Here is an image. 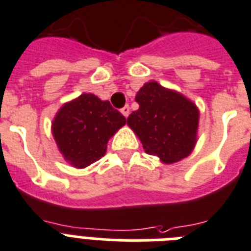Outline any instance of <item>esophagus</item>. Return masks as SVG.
<instances>
[{
	"label": "esophagus",
	"instance_id": "34e87169",
	"mask_svg": "<svg viewBox=\"0 0 251 251\" xmlns=\"http://www.w3.org/2000/svg\"><path fill=\"white\" fill-rule=\"evenodd\" d=\"M120 111H122V114H123V115L126 116V118H128V115H129V106L126 105L123 107V109L120 110Z\"/></svg>",
	"mask_w": 251,
	"mask_h": 251
}]
</instances>
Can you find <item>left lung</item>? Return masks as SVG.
<instances>
[{
	"label": "left lung",
	"instance_id": "1",
	"mask_svg": "<svg viewBox=\"0 0 251 251\" xmlns=\"http://www.w3.org/2000/svg\"><path fill=\"white\" fill-rule=\"evenodd\" d=\"M135 100L140 107L128 116L127 124L140 138L145 153L171 164L193 151L200 110L192 100L154 80L140 88Z\"/></svg>",
	"mask_w": 251,
	"mask_h": 251
}]
</instances>
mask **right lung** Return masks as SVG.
I'll list each match as a JSON object with an SVG mask.
<instances>
[{"label": "right lung", "instance_id": "right-lung-1", "mask_svg": "<svg viewBox=\"0 0 251 251\" xmlns=\"http://www.w3.org/2000/svg\"><path fill=\"white\" fill-rule=\"evenodd\" d=\"M126 124V118L109 101L83 93L66 102L51 122V133L63 159L85 168L102 158L107 142Z\"/></svg>", "mask_w": 251, "mask_h": 251}]
</instances>
